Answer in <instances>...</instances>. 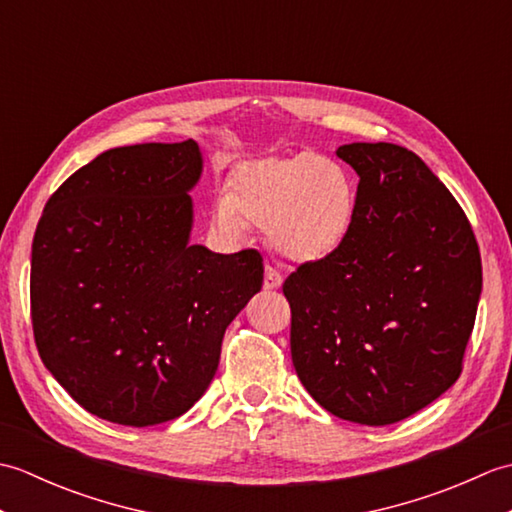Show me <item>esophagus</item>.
<instances>
[{"label": "esophagus", "instance_id": "obj_1", "mask_svg": "<svg viewBox=\"0 0 512 512\" xmlns=\"http://www.w3.org/2000/svg\"><path fill=\"white\" fill-rule=\"evenodd\" d=\"M281 281H284V277L279 275V270L273 268V266H266V270H264V288L266 290H277L281 286Z\"/></svg>", "mask_w": 512, "mask_h": 512}]
</instances>
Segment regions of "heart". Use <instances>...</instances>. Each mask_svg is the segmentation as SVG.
Segmentation results:
<instances>
[{
    "label": "heart",
    "instance_id": "b5f03b06",
    "mask_svg": "<svg viewBox=\"0 0 512 512\" xmlns=\"http://www.w3.org/2000/svg\"><path fill=\"white\" fill-rule=\"evenodd\" d=\"M213 224L242 237L248 224L270 228V242L297 264L334 259L358 217V184L339 160L319 154L253 160L235 171L228 195L213 202Z\"/></svg>",
    "mask_w": 512,
    "mask_h": 512
}]
</instances>
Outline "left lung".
Returning <instances> with one entry per match:
<instances>
[{"instance_id":"obj_1","label":"left lung","mask_w":512,"mask_h":512,"mask_svg":"<svg viewBox=\"0 0 512 512\" xmlns=\"http://www.w3.org/2000/svg\"><path fill=\"white\" fill-rule=\"evenodd\" d=\"M358 173V217L334 259L284 281L290 352L308 394L336 418L383 427L462 374L482 292L473 228L413 151L336 149Z\"/></svg>"}]
</instances>
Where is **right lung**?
I'll list each match as a JSON object with an SVG mask.
<instances>
[{"instance_id":"obj_1","label":"right lung","mask_w":512,"mask_h":512,"mask_svg":"<svg viewBox=\"0 0 512 512\" xmlns=\"http://www.w3.org/2000/svg\"><path fill=\"white\" fill-rule=\"evenodd\" d=\"M195 140L103 151L50 195L32 239L30 317L43 365L79 405L125 427L202 398L222 339L262 290L255 248L189 244Z\"/></svg>"}]
</instances>
